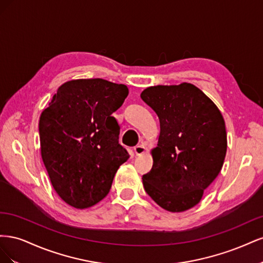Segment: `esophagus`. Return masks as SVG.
I'll use <instances>...</instances> for the list:
<instances>
[{"label": "esophagus", "mask_w": 263, "mask_h": 263, "mask_svg": "<svg viewBox=\"0 0 263 263\" xmlns=\"http://www.w3.org/2000/svg\"><path fill=\"white\" fill-rule=\"evenodd\" d=\"M146 145L145 144H139V145H137L136 147L134 148V151H135V154H136L137 156H140V155H144L145 153H146Z\"/></svg>", "instance_id": "1"}]
</instances>
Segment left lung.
<instances>
[{"instance_id":"obj_1","label":"left lung","mask_w":263,"mask_h":263,"mask_svg":"<svg viewBox=\"0 0 263 263\" xmlns=\"http://www.w3.org/2000/svg\"><path fill=\"white\" fill-rule=\"evenodd\" d=\"M140 98L160 121L154 164L142 177L148 195L171 213L202 200L216 179L227 151L225 121L216 104L195 85L149 86Z\"/></svg>"}]
</instances>
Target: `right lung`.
<instances>
[{"instance_id":"right-lung-1","label":"right lung","mask_w":263,"mask_h":263,"mask_svg":"<svg viewBox=\"0 0 263 263\" xmlns=\"http://www.w3.org/2000/svg\"><path fill=\"white\" fill-rule=\"evenodd\" d=\"M128 87L103 79H78L60 85L39 118L41 154L55 192L72 208L98 204L129 155L118 144L112 114Z\"/></svg>"}]
</instances>
